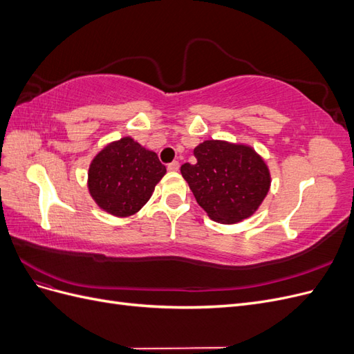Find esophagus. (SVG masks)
<instances>
[{"label":"esophagus","mask_w":354,"mask_h":354,"mask_svg":"<svg viewBox=\"0 0 354 354\" xmlns=\"http://www.w3.org/2000/svg\"><path fill=\"white\" fill-rule=\"evenodd\" d=\"M167 168H168L169 171H173V173H176V171H178V168H180V164L177 162V160H173V162L168 164Z\"/></svg>","instance_id":"1"}]
</instances>
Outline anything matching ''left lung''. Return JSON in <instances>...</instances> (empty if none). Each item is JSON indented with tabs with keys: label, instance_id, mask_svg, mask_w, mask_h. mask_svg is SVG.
I'll use <instances>...</instances> for the list:
<instances>
[{
	"label": "left lung",
	"instance_id": "left-lung-1",
	"mask_svg": "<svg viewBox=\"0 0 354 354\" xmlns=\"http://www.w3.org/2000/svg\"><path fill=\"white\" fill-rule=\"evenodd\" d=\"M196 164H183L181 176L196 202L217 223L251 217L270 189V171L251 146L205 140L195 147Z\"/></svg>",
	"mask_w": 354,
	"mask_h": 354
}]
</instances>
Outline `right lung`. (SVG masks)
<instances>
[{
    "instance_id": "obj_1",
    "label": "right lung",
    "mask_w": 354,
    "mask_h": 354,
    "mask_svg": "<svg viewBox=\"0 0 354 354\" xmlns=\"http://www.w3.org/2000/svg\"><path fill=\"white\" fill-rule=\"evenodd\" d=\"M167 173L158 155L131 137L104 146L88 168V192L97 205L115 217H130L151 199Z\"/></svg>"
}]
</instances>
